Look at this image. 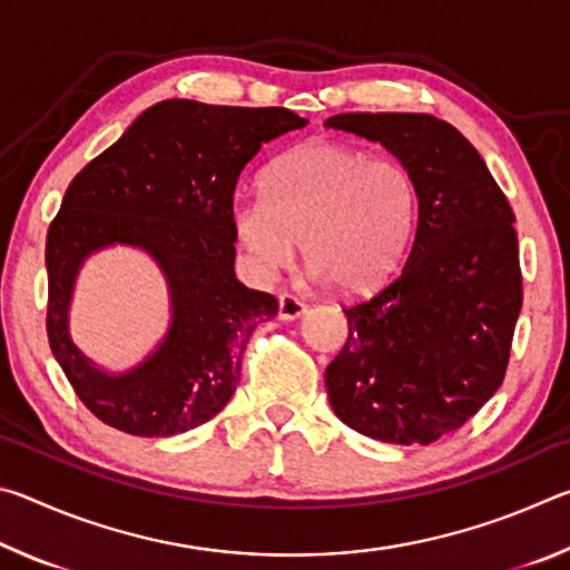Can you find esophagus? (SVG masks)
<instances>
[{
    "mask_svg": "<svg viewBox=\"0 0 570 570\" xmlns=\"http://www.w3.org/2000/svg\"><path fill=\"white\" fill-rule=\"evenodd\" d=\"M304 312H306V304L302 302V298H296L294 294H286V292L278 294V320L294 322Z\"/></svg>",
    "mask_w": 570,
    "mask_h": 570,
    "instance_id": "34e87169",
    "label": "esophagus"
}]
</instances>
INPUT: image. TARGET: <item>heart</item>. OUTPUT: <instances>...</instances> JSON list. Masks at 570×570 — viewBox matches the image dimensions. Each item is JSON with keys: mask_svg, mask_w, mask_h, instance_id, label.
<instances>
[{"mask_svg": "<svg viewBox=\"0 0 570 570\" xmlns=\"http://www.w3.org/2000/svg\"><path fill=\"white\" fill-rule=\"evenodd\" d=\"M417 190L390 156L308 140L262 176V198H236L230 228L256 274L292 262L296 240L314 278L356 296L377 288L410 244Z\"/></svg>", "mask_w": 570, "mask_h": 570, "instance_id": "obj_1", "label": "heart"}]
</instances>
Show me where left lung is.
<instances>
[{
    "mask_svg": "<svg viewBox=\"0 0 570 570\" xmlns=\"http://www.w3.org/2000/svg\"><path fill=\"white\" fill-rule=\"evenodd\" d=\"M324 125L382 142L417 190L407 262L344 308L350 336L326 366V394L366 438L430 445L503 384L523 306L515 214L480 153L435 115L342 112Z\"/></svg>",
    "mask_w": 570,
    "mask_h": 570,
    "instance_id": "8db88e82",
    "label": "left lung"
}]
</instances>
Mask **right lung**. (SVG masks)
Returning a JSON list of instances; mask_svg holds the SVG:
<instances>
[{
  "mask_svg": "<svg viewBox=\"0 0 570 570\" xmlns=\"http://www.w3.org/2000/svg\"><path fill=\"white\" fill-rule=\"evenodd\" d=\"M306 122L286 108L163 100L72 178L47 230V340L95 417L128 435L170 438L226 407L250 332L278 312L272 294L234 272L236 180L266 142ZM115 243L146 249L171 296L159 350L120 375L95 367L69 336L76 272Z\"/></svg>",
  "mask_w": 570,
  "mask_h": 570,
  "instance_id": "add662e5",
  "label": "right lung"
}]
</instances>
